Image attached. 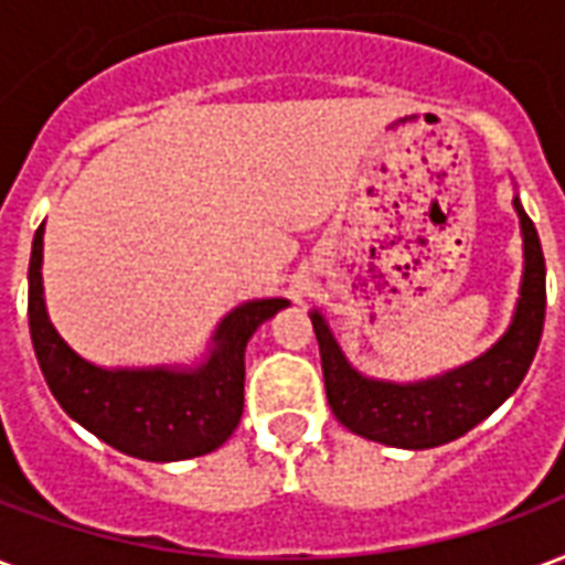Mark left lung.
I'll return each instance as SVG.
<instances>
[{"mask_svg": "<svg viewBox=\"0 0 565 565\" xmlns=\"http://www.w3.org/2000/svg\"><path fill=\"white\" fill-rule=\"evenodd\" d=\"M524 236L522 296L512 322L492 350L465 367L424 382H382L361 376L340 352L329 322L311 311L317 343H320L326 397L340 424L350 433L379 445L426 450L465 436L486 420L515 387L522 385L533 355L540 350L545 326V257L540 234L519 198H512Z\"/></svg>", "mask_w": 565, "mask_h": 565, "instance_id": "obj_1", "label": "left lung"}]
</instances>
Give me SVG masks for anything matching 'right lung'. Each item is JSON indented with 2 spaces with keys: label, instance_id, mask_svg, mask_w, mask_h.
I'll return each instance as SVG.
<instances>
[{
  "label": "right lung",
  "instance_id": "right-lung-1",
  "mask_svg": "<svg viewBox=\"0 0 565 565\" xmlns=\"http://www.w3.org/2000/svg\"><path fill=\"white\" fill-rule=\"evenodd\" d=\"M41 264L43 225L29 260V331L46 385L76 424L148 462H180L225 445L243 417L245 347L290 301L254 299L227 313L201 367L103 370L76 355L46 317Z\"/></svg>",
  "mask_w": 565,
  "mask_h": 565
}]
</instances>
